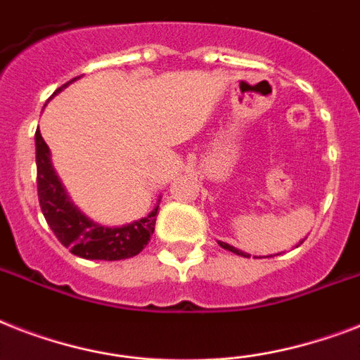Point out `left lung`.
Masks as SVG:
<instances>
[{"label": "left lung", "mask_w": 360, "mask_h": 360, "mask_svg": "<svg viewBox=\"0 0 360 360\" xmlns=\"http://www.w3.org/2000/svg\"><path fill=\"white\" fill-rule=\"evenodd\" d=\"M301 243H302V240H301ZM301 243H299V245H301ZM219 245L222 246V248H226V250H230V252H233V254H237V256H243V257H250V256H248V254H245V252L237 250L236 246L228 245V243H222V240H219Z\"/></svg>", "instance_id": "1"}]
</instances>
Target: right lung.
<instances>
[{"label": "right lung", "instance_id": "obj_1", "mask_svg": "<svg viewBox=\"0 0 360 360\" xmlns=\"http://www.w3.org/2000/svg\"><path fill=\"white\" fill-rule=\"evenodd\" d=\"M75 80L78 78L67 82L56 93H59ZM35 147L39 203L53 236L58 237L65 248H69L75 256L86 257V259H104V262L127 259V257L140 254L146 248L155 231L158 205L143 219L120 226V228H106V226L97 224L91 219H87L67 196L65 186L61 185L58 174L53 172L50 149L46 141L42 140L39 129L35 132Z\"/></svg>", "mask_w": 360, "mask_h": 360}]
</instances>
